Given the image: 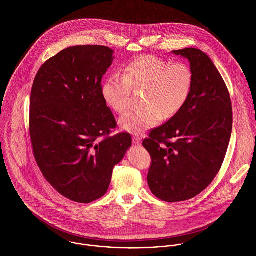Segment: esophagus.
<instances>
[{
	"label": "esophagus",
	"instance_id": "esophagus-1",
	"mask_svg": "<svg viewBox=\"0 0 256 256\" xmlns=\"http://www.w3.org/2000/svg\"><path fill=\"white\" fill-rule=\"evenodd\" d=\"M133 143H134L135 145H137V146H140V145L142 144V139H141V137H139V136H134V137H133Z\"/></svg>",
	"mask_w": 256,
	"mask_h": 256
}]
</instances>
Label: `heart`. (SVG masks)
Segmentation results:
<instances>
[{"mask_svg":"<svg viewBox=\"0 0 256 256\" xmlns=\"http://www.w3.org/2000/svg\"><path fill=\"white\" fill-rule=\"evenodd\" d=\"M193 84V74L184 63L168 64L152 55L129 61L122 76L111 74L102 86V94L110 108L122 113L130 106L131 90L144 88L141 110L124 114L119 125L122 130L142 135L182 110Z\"/></svg>","mask_w":256,"mask_h":256,"instance_id":"heart-1","label":"heart"}]
</instances>
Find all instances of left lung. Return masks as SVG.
Masks as SVG:
<instances>
[{"mask_svg": "<svg viewBox=\"0 0 256 256\" xmlns=\"http://www.w3.org/2000/svg\"><path fill=\"white\" fill-rule=\"evenodd\" d=\"M172 53L190 63L191 92L182 110L154 129L143 146L152 158V193L162 201L180 202L201 193L219 172L232 135V111L226 86L203 51L185 48Z\"/></svg>", "mask_w": 256, "mask_h": 256, "instance_id": "obj_1", "label": "left lung"}]
</instances>
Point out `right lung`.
Masks as SVG:
<instances>
[{
  "mask_svg": "<svg viewBox=\"0 0 256 256\" xmlns=\"http://www.w3.org/2000/svg\"><path fill=\"white\" fill-rule=\"evenodd\" d=\"M106 46L66 48L36 76L30 132L37 164L60 194L90 203L110 187L114 166L132 145L129 133L110 137L115 118L102 94V80L113 62Z\"/></svg>",
  "mask_w": 256,
  "mask_h": 256,
  "instance_id": "right-lung-1",
  "label": "right lung"
}]
</instances>
